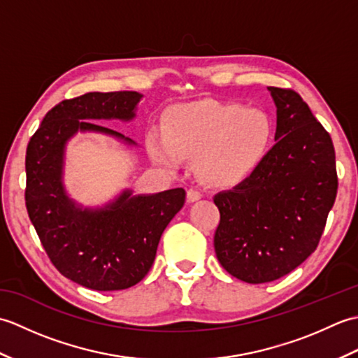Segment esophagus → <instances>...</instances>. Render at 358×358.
Listing matches in <instances>:
<instances>
[{"label": "esophagus", "mask_w": 358, "mask_h": 358, "mask_svg": "<svg viewBox=\"0 0 358 358\" xmlns=\"http://www.w3.org/2000/svg\"><path fill=\"white\" fill-rule=\"evenodd\" d=\"M201 199V192L199 191V189H194L191 187L187 191V201L189 203H194V201H199Z\"/></svg>", "instance_id": "34e87169"}]
</instances>
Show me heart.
<instances>
[{
    "instance_id": "1",
    "label": "heart",
    "mask_w": 358,
    "mask_h": 358,
    "mask_svg": "<svg viewBox=\"0 0 358 358\" xmlns=\"http://www.w3.org/2000/svg\"><path fill=\"white\" fill-rule=\"evenodd\" d=\"M272 135V121L263 110L238 103L199 101L175 109L166 131H152L146 144L157 164L177 169L185 157L195 158L201 181L232 186L263 163Z\"/></svg>"
}]
</instances>
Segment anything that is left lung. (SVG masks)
I'll list each match as a JSON object with an SVG mask.
<instances>
[{
  "label": "left lung",
  "mask_w": 358,
  "mask_h": 358,
  "mask_svg": "<svg viewBox=\"0 0 358 358\" xmlns=\"http://www.w3.org/2000/svg\"><path fill=\"white\" fill-rule=\"evenodd\" d=\"M268 90L275 144L252 175L214 196L218 262L252 285L286 275L314 252L338 186L332 140L309 106L294 90Z\"/></svg>",
  "instance_id": "left-lung-1"
}]
</instances>
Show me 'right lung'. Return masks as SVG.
Masks as SVG:
<instances>
[{"label": "right lung", "instance_id": "right-lung-1", "mask_svg": "<svg viewBox=\"0 0 358 358\" xmlns=\"http://www.w3.org/2000/svg\"><path fill=\"white\" fill-rule=\"evenodd\" d=\"M138 92H89L50 109L26 152V208L53 266L75 283L95 291H121L138 283L155 260L166 226L183 208V187L134 195L123 189L103 206L71 199L64 185L66 148L78 132L136 143L94 121H132Z\"/></svg>", "mask_w": 358, "mask_h": 358}]
</instances>
